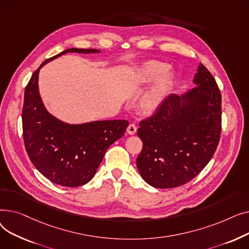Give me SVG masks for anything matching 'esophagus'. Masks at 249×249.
Here are the masks:
<instances>
[{"instance_id":"34e87169","label":"esophagus","mask_w":249,"mask_h":249,"mask_svg":"<svg viewBox=\"0 0 249 249\" xmlns=\"http://www.w3.org/2000/svg\"><path fill=\"white\" fill-rule=\"evenodd\" d=\"M136 130H137V127H136V125L135 124H129V126L127 127V132H128V134H130V135H133V134H135L136 133Z\"/></svg>"}]
</instances>
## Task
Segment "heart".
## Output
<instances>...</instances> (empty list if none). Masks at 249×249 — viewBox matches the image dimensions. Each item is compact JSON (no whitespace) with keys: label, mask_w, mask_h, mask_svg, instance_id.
Wrapping results in <instances>:
<instances>
[{"label":"heart","mask_w":249,"mask_h":249,"mask_svg":"<svg viewBox=\"0 0 249 249\" xmlns=\"http://www.w3.org/2000/svg\"><path fill=\"white\" fill-rule=\"evenodd\" d=\"M167 65L159 61H149L143 65L140 70L139 81L142 84H150L158 81L162 76L160 82L152 88L147 94L142 97L140 101L141 109L146 113H152L160 108L163 103L167 90L171 89L174 81L173 73L167 71ZM166 74L164 75V73Z\"/></svg>","instance_id":"obj_1"}]
</instances>
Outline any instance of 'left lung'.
I'll list each match as a JSON object with an SVG mask.
<instances>
[{"label":"left lung","instance_id":"8db88e82","mask_svg":"<svg viewBox=\"0 0 249 249\" xmlns=\"http://www.w3.org/2000/svg\"><path fill=\"white\" fill-rule=\"evenodd\" d=\"M196 87L172 94L137 131L143 146L136 160L140 176L159 189L182 186L197 177L214 155L221 134V93L200 63Z\"/></svg>","mask_w":249,"mask_h":249}]
</instances>
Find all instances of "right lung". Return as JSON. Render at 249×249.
<instances>
[{"instance_id": "obj_1", "label": "right lung", "mask_w": 249, "mask_h": 249, "mask_svg": "<svg viewBox=\"0 0 249 249\" xmlns=\"http://www.w3.org/2000/svg\"><path fill=\"white\" fill-rule=\"evenodd\" d=\"M68 52L98 53L100 50L70 48L43 61L26 86L22 125L26 151L39 173L56 185L72 188L86 185L93 178L107 149L124 135L129 122L68 124L45 109L38 89L39 71Z\"/></svg>"}]
</instances>
